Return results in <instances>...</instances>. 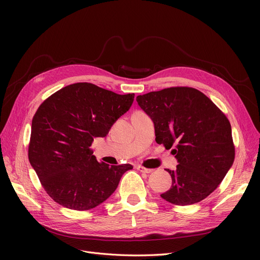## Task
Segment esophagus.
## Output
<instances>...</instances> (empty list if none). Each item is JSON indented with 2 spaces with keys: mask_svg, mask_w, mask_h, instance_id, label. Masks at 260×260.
I'll list each match as a JSON object with an SVG mask.
<instances>
[{
  "mask_svg": "<svg viewBox=\"0 0 260 260\" xmlns=\"http://www.w3.org/2000/svg\"><path fill=\"white\" fill-rule=\"evenodd\" d=\"M137 170L140 171V172H142V173H145V174H149V173L153 172V170L146 169V168H144V167H142V166H138V167H137Z\"/></svg>",
  "mask_w": 260,
  "mask_h": 260,
  "instance_id": "34e87169",
  "label": "esophagus"
}]
</instances>
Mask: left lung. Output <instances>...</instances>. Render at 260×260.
<instances>
[{"label": "left lung", "mask_w": 260, "mask_h": 260, "mask_svg": "<svg viewBox=\"0 0 260 260\" xmlns=\"http://www.w3.org/2000/svg\"><path fill=\"white\" fill-rule=\"evenodd\" d=\"M154 121L156 142L170 149L179 165L167 170L172 186L160 196L176 206L207 198L223 180L235 158L226 116L203 92L176 86L138 95Z\"/></svg>", "instance_id": "8db88e82"}]
</instances>
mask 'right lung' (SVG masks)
Returning a JSON list of instances; mask_svg holds the SVG:
<instances>
[{
	"label": "right lung",
	"mask_w": 260,
	"mask_h": 260,
	"mask_svg": "<svg viewBox=\"0 0 260 260\" xmlns=\"http://www.w3.org/2000/svg\"><path fill=\"white\" fill-rule=\"evenodd\" d=\"M134 97L82 82L61 88L39 106L28 158L51 199L67 209L87 211L115 192L133 167L98 162L90 145L93 138L105 137Z\"/></svg>",
	"instance_id": "add662e5"
}]
</instances>
